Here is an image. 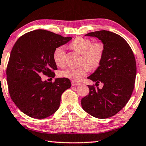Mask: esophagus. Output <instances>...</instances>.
I'll return each instance as SVG.
<instances>
[{
  "label": "esophagus",
  "instance_id": "1",
  "mask_svg": "<svg viewBox=\"0 0 146 146\" xmlns=\"http://www.w3.org/2000/svg\"><path fill=\"white\" fill-rule=\"evenodd\" d=\"M80 85V83L78 82H72V86H78Z\"/></svg>",
  "mask_w": 146,
  "mask_h": 146
}]
</instances>
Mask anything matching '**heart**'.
<instances>
[{"label": "heart", "mask_w": 146, "mask_h": 146, "mask_svg": "<svg viewBox=\"0 0 146 146\" xmlns=\"http://www.w3.org/2000/svg\"><path fill=\"white\" fill-rule=\"evenodd\" d=\"M70 47L82 54V63L84 64L79 68H68L62 70L60 75L73 82H80L90 69H97L100 66L105 52V44L101 41L93 42L88 38L78 37L71 42ZM53 59L57 66H64L66 62V52L64 47H58L55 48Z\"/></svg>", "instance_id": "b5f03b06"}]
</instances>
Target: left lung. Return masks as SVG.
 Masks as SVG:
<instances>
[{
	"mask_svg": "<svg viewBox=\"0 0 146 146\" xmlns=\"http://www.w3.org/2000/svg\"><path fill=\"white\" fill-rule=\"evenodd\" d=\"M86 35L100 39L105 44V52L100 66L88 78L96 84L103 83V88L88 86L90 93L82 98V107L93 117L107 119L119 113L132 96L136 80V60L128 43L117 33L101 30Z\"/></svg>",
	"mask_w": 146,
	"mask_h": 146,
	"instance_id": "obj_1",
	"label": "left lung"
}]
</instances>
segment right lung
I'll list each match as a JSON object with an SVG mask.
<instances>
[{
	"mask_svg": "<svg viewBox=\"0 0 146 146\" xmlns=\"http://www.w3.org/2000/svg\"><path fill=\"white\" fill-rule=\"evenodd\" d=\"M71 39L37 29L22 35L13 46L6 68L8 91L18 108L29 117L44 119L55 113L62 93L71 87L68 78L47 82L40 76L54 77L53 52Z\"/></svg>",
	"mask_w": 146,
	"mask_h": 146,
	"instance_id": "add662e5",
	"label": "right lung"
}]
</instances>
